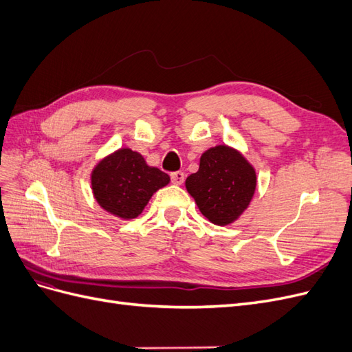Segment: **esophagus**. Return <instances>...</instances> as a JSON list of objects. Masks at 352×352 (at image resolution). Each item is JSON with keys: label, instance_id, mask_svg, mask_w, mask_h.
<instances>
[{"label": "esophagus", "instance_id": "esophagus-1", "mask_svg": "<svg viewBox=\"0 0 352 352\" xmlns=\"http://www.w3.org/2000/svg\"><path fill=\"white\" fill-rule=\"evenodd\" d=\"M170 177H172V182L175 185H182L185 180V173L184 172H173L172 175H170Z\"/></svg>", "mask_w": 352, "mask_h": 352}]
</instances>
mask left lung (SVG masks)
Returning <instances> with one entry per match:
<instances>
[{"instance_id": "obj_1", "label": "left lung", "mask_w": 352, "mask_h": 352, "mask_svg": "<svg viewBox=\"0 0 352 352\" xmlns=\"http://www.w3.org/2000/svg\"><path fill=\"white\" fill-rule=\"evenodd\" d=\"M257 177L255 170L236 150L226 145L210 148L199 168L186 179L188 192L211 223L225 226L250 206Z\"/></svg>"}]
</instances>
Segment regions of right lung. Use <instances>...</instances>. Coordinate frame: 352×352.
<instances>
[{
	"label": "right lung",
	"mask_w": 352,
	"mask_h": 352,
	"mask_svg": "<svg viewBox=\"0 0 352 352\" xmlns=\"http://www.w3.org/2000/svg\"><path fill=\"white\" fill-rule=\"evenodd\" d=\"M92 190L98 204L122 219H135L157 189L170 182L167 173L150 167L140 153L122 148L94 168Z\"/></svg>",
	"instance_id": "right-lung-1"
}]
</instances>
